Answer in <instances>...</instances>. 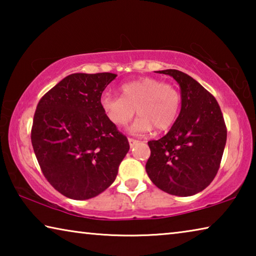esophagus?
<instances>
[{
	"label": "esophagus",
	"mask_w": 256,
	"mask_h": 256,
	"mask_svg": "<svg viewBox=\"0 0 256 256\" xmlns=\"http://www.w3.org/2000/svg\"><path fill=\"white\" fill-rule=\"evenodd\" d=\"M128 144H130V146H134V144H138V140H136V138H128Z\"/></svg>",
	"instance_id": "34e87169"
}]
</instances>
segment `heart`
Returning a JSON list of instances; mask_svg holds the SVG:
<instances>
[{"instance_id":"b5f03b06","label":"heart","mask_w":256,"mask_h":256,"mask_svg":"<svg viewBox=\"0 0 256 256\" xmlns=\"http://www.w3.org/2000/svg\"><path fill=\"white\" fill-rule=\"evenodd\" d=\"M100 106L107 118L115 125H124L136 110L140 115L130 128L134 133L170 128L177 118L180 94L176 86L157 78H140L120 86V97L102 94Z\"/></svg>"}]
</instances>
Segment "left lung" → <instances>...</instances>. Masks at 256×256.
<instances>
[{
	"label": "left lung",
	"instance_id": "1",
	"mask_svg": "<svg viewBox=\"0 0 256 256\" xmlns=\"http://www.w3.org/2000/svg\"><path fill=\"white\" fill-rule=\"evenodd\" d=\"M159 73L178 82L182 107L170 132L148 142L151 154L146 170L164 192L194 196L218 172L227 140L226 124L216 98L192 76L172 68Z\"/></svg>",
	"mask_w": 256,
	"mask_h": 256
}]
</instances>
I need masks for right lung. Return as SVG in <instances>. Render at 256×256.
I'll list each match as a JSON object with an SVG mask.
<instances>
[{
  "label": "right lung",
  "mask_w": 256,
  "mask_h": 256,
  "mask_svg": "<svg viewBox=\"0 0 256 256\" xmlns=\"http://www.w3.org/2000/svg\"><path fill=\"white\" fill-rule=\"evenodd\" d=\"M114 73H73L38 102L32 144L42 174L64 196L86 200L112 184L128 138L107 118L102 94Z\"/></svg>",
  "instance_id": "obj_1"
}]
</instances>
